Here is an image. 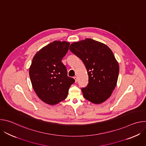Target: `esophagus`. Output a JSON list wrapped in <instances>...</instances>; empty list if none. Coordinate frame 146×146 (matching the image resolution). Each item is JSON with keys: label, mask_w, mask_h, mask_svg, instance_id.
I'll return each mask as SVG.
<instances>
[{"label": "esophagus", "mask_w": 146, "mask_h": 146, "mask_svg": "<svg viewBox=\"0 0 146 146\" xmlns=\"http://www.w3.org/2000/svg\"><path fill=\"white\" fill-rule=\"evenodd\" d=\"M74 79L75 80V82H77V77H74Z\"/></svg>", "instance_id": "1"}]
</instances>
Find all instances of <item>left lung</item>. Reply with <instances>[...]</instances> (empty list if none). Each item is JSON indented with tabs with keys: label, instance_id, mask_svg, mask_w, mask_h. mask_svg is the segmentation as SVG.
I'll return each instance as SVG.
<instances>
[{
	"label": "left lung",
	"instance_id": "1",
	"mask_svg": "<svg viewBox=\"0 0 146 146\" xmlns=\"http://www.w3.org/2000/svg\"><path fill=\"white\" fill-rule=\"evenodd\" d=\"M69 50L83 62L88 75V84L82 88L84 97L95 104L107 100L114 90L119 66L111 50L91 38L72 43Z\"/></svg>",
	"mask_w": 146,
	"mask_h": 146
}]
</instances>
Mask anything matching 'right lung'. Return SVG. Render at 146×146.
Here are the masks:
<instances>
[{
  "label": "right lung",
  "mask_w": 146,
  "mask_h": 146,
  "mask_svg": "<svg viewBox=\"0 0 146 146\" xmlns=\"http://www.w3.org/2000/svg\"><path fill=\"white\" fill-rule=\"evenodd\" d=\"M70 43L54 41L41 48L34 56L29 76L38 97L48 105H56L66 98L70 87L74 82L68 76L62 59L68 51Z\"/></svg>",
  "instance_id": "obj_1"
}]
</instances>
